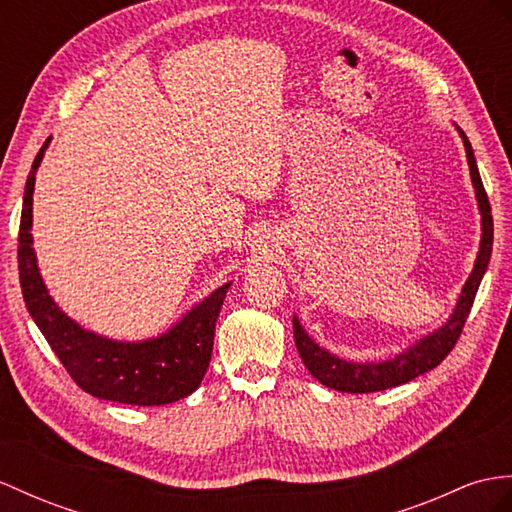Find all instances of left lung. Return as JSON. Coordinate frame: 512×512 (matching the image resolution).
Segmentation results:
<instances>
[{"mask_svg":"<svg viewBox=\"0 0 512 512\" xmlns=\"http://www.w3.org/2000/svg\"><path fill=\"white\" fill-rule=\"evenodd\" d=\"M460 136H463V143L467 149L471 180H473V186H476V197L482 213V241H480V254L476 260V267H473L469 280L463 286V293H460L452 319L447 321L441 330L432 332L430 336H426V339H421L415 347H410L408 352L395 356L391 360H384V363L363 365V363H347V360H341L328 354L326 350H321V347L302 330V326H299V321L295 317L293 336H295L297 352L302 356L306 369L313 373L321 384L330 386V389L343 391V393H376V391H384V389H391V386L415 380L417 376H421V373L441 365L445 356L454 350L460 334H463L465 321L469 317L473 299H476L480 280L484 276L486 267H489V258L493 249V215H491V204L484 191L471 143L463 130H460Z\"/></svg>","mask_w":512,"mask_h":512,"instance_id":"8db88e82","label":"left lung"}]
</instances>
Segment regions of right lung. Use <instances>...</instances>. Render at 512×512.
Segmentation results:
<instances>
[{
    "label": "right lung",
    "mask_w": 512,
    "mask_h": 512,
    "mask_svg": "<svg viewBox=\"0 0 512 512\" xmlns=\"http://www.w3.org/2000/svg\"><path fill=\"white\" fill-rule=\"evenodd\" d=\"M47 143L36 154L23 193L19 223V282L23 302L49 347L60 358L71 380L99 400L134 406H160L191 395L204 380L213 356L215 323L228 286L206 297L176 328L145 343H117L82 330L49 297L32 249L34 173Z\"/></svg>",
    "instance_id": "add662e5"
}]
</instances>
